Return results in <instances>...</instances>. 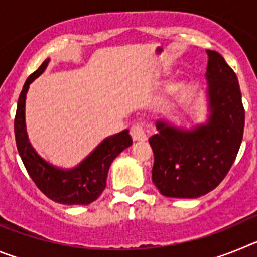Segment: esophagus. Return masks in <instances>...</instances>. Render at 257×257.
Instances as JSON below:
<instances>
[{
  "label": "esophagus",
  "mask_w": 257,
  "mask_h": 257,
  "mask_svg": "<svg viewBox=\"0 0 257 257\" xmlns=\"http://www.w3.org/2000/svg\"><path fill=\"white\" fill-rule=\"evenodd\" d=\"M130 134L135 142H143V140L147 139V130H145V127L140 123L131 127Z\"/></svg>",
  "instance_id": "34e87169"
}]
</instances>
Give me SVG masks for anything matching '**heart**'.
<instances>
[{"mask_svg": "<svg viewBox=\"0 0 257 257\" xmlns=\"http://www.w3.org/2000/svg\"><path fill=\"white\" fill-rule=\"evenodd\" d=\"M176 87H178V86H176V85H174V86H172V90H175V88H176Z\"/></svg>", "mask_w": 257, "mask_h": 257, "instance_id": "heart-1", "label": "heart"}]
</instances>
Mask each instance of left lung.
I'll return each instance as SVG.
<instances>
[{"instance_id": "1", "label": "left lung", "mask_w": 257, "mask_h": 257, "mask_svg": "<svg viewBox=\"0 0 257 257\" xmlns=\"http://www.w3.org/2000/svg\"><path fill=\"white\" fill-rule=\"evenodd\" d=\"M210 119L192 131L157 122L149 139L154 153L152 180L161 194L197 198L224 180L243 139L244 108L239 83L219 52L207 50Z\"/></svg>"}]
</instances>
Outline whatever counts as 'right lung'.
Masks as SVG:
<instances>
[{"mask_svg": "<svg viewBox=\"0 0 257 257\" xmlns=\"http://www.w3.org/2000/svg\"><path fill=\"white\" fill-rule=\"evenodd\" d=\"M47 63L49 59H46L41 67L27 78L19 95L17 114L14 119L18 152L32 180L51 201L61 205H88L99 198L105 189L106 176L113 160L133 144V139L128 130L115 134L104 140L78 167L68 171L55 169L41 160L27 138L24 106L29 85L44 72Z\"/></svg>", "mask_w": 257, "mask_h": 257, "instance_id": "obj_1", "label": "right lung"}]
</instances>
